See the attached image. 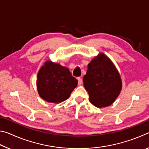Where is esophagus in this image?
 I'll return each instance as SVG.
<instances>
[{
  "instance_id": "esophagus-1",
  "label": "esophagus",
  "mask_w": 149,
  "mask_h": 149,
  "mask_svg": "<svg viewBox=\"0 0 149 149\" xmlns=\"http://www.w3.org/2000/svg\"><path fill=\"white\" fill-rule=\"evenodd\" d=\"M77 80H78V85H81L82 84V82H83V80L81 77H78L77 78Z\"/></svg>"
}]
</instances>
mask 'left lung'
I'll use <instances>...</instances> for the list:
<instances>
[{"mask_svg": "<svg viewBox=\"0 0 149 149\" xmlns=\"http://www.w3.org/2000/svg\"><path fill=\"white\" fill-rule=\"evenodd\" d=\"M83 81L90 102L99 108L112 104L122 89L119 73L103 53L99 54L88 64Z\"/></svg>", "mask_w": 149, "mask_h": 149, "instance_id": "8db88e82", "label": "left lung"}]
</instances>
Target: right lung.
Segmentation results:
<instances>
[{
    "instance_id": "1",
    "label": "right lung",
    "mask_w": 149,
    "mask_h": 149,
    "mask_svg": "<svg viewBox=\"0 0 149 149\" xmlns=\"http://www.w3.org/2000/svg\"><path fill=\"white\" fill-rule=\"evenodd\" d=\"M37 85L40 97L47 102L58 103L68 99L77 80L67 68L47 61L37 74Z\"/></svg>"
}]
</instances>
